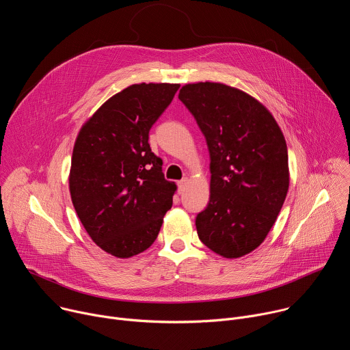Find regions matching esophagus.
Segmentation results:
<instances>
[{
  "label": "esophagus",
  "mask_w": 350,
  "mask_h": 350,
  "mask_svg": "<svg viewBox=\"0 0 350 350\" xmlns=\"http://www.w3.org/2000/svg\"><path fill=\"white\" fill-rule=\"evenodd\" d=\"M188 184V178H183L181 181H178V192L183 193L185 191V187Z\"/></svg>",
  "instance_id": "34e87169"
}]
</instances>
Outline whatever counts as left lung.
I'll return each mask as SVG.
<instances>
[{"instance_id": "obj_1", "label": "left lung", "mask_w": 350, "mask_h": 350, "mask_svg": "<svg viewBox=\"0 0 350 350\" xmlns=\"http://www.w3.org/2000/svg\"><path fill=\"white\" fill-rule=\"evenodd\" d=\"M178 98L210 154V200L196 215L198 237L221 257H243L265 241L284 203L290 184L284 136L268 108L241 89L187 83Z\"/></svg>"}]
</instances>
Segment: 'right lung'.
I'll list each match as a JSON object with an SVG mask.
<instances>
[{
	"instance_id": "obj_1",
	"label": "right lung",
	"mask_w": 350,
	"mask_h": 350,
	"mask_svg": "<svg viewBox=\"0 0 350 350\" xmlns=\"http://www.w3.org/2000/svg\"><path fill=\"white\" fill-rule=\"evenodd\" d=\"M178 83H135L109 97L81 128L68 185L74 208L105 253L129 258L157 239L177 185L162 173L148 133Z\"/></svg>"
}]
</instances>
